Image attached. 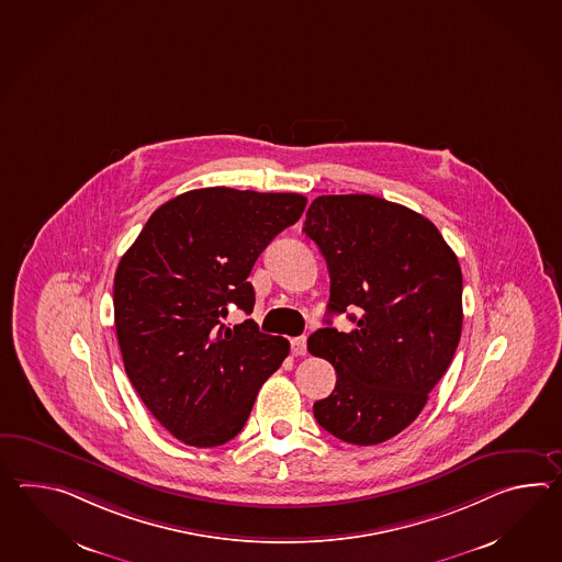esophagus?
Here are the masks:
<instances>
[{
    "label": "esophagus",
    "instance_id": "1",
    "mask_svg": "<svg viewBox=\"0 0 562 562\" xmlns=\"http://www.w3.org/2000/svg\"><path fill=\"white\" fill-rule=\"evenodd\" d=\"M290 349H292L294 357H304L306 355V337L292 338Z\"/></svg>",
    "mask_w": 562,
    "mask_h": 562
}]
</instances>
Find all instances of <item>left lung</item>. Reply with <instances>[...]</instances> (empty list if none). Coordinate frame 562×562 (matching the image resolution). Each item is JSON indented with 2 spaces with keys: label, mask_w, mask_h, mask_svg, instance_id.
Wrapping results in <instances>:
<instances>
[{
  "label": "left lung",
  "mask_w": 562,
  "mask_h": 562,
  "mask_svg": "<svg viewBox=\"0 0 562 562\" xmlns=\"http://www.w3.org/2000/svg\"><path fill=\"white\" fill-rule=\"evenodd\" d=\"M304 234L328 266V314L357 312L350 333L326 326L308 338L337 371L314 417L347 443H383L417 419L458 349L460 262L427 217L367 193L316 198Z\"/></svg>",
  "instance_id": "1"
}]
</instances>
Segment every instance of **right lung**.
<instances>
[{"label": "right lung", "mask_w": 562, "mask_h": 562, "mask_svg": "<svg viewBox=\"0 0 562 562\" xmlns=\"http://www.w3.org/2000/svg\"><path fill=\"white\" fill-rule=\"evenodd\" d=\"M306 207L299 193L193 189L162 203L114 274V328L125 371L179 441L215 448L244 429L263 381L290 352L250 314L254 263Z\"/></svg>", "instance_id": "right-lung-1"}]
</instances>
